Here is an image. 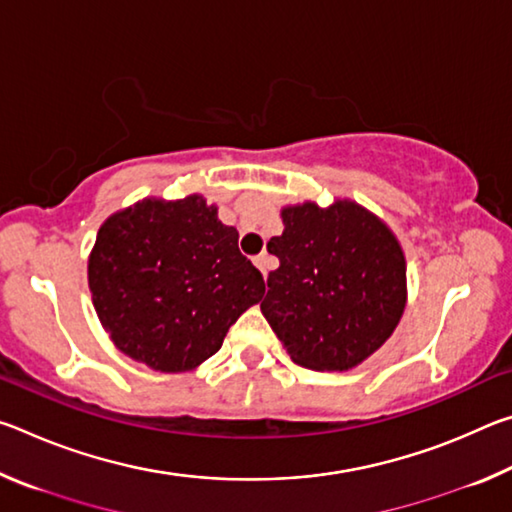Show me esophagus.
Returning <instances> with one entry per match:
<instances>
[{"mask_svg": "<svg viewBox=\"0 0 512 512\" xmlns=\"http://www.w3.org/2000/svg\"><path fill=\"white\" fill-rule=\"evenodd\" d=\"M253 262H255V266L259 268V271H262V275L266 277L268 275V268H271V257H268L266 253H262V255H257Z\"/></svg>", "mask_w": 512, "mask_h": 512, "instance_id": "34e87169", "label": "esophagus"}]
</instances>
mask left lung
Wrapping results in <instances>:
<instances>
[{"instance_id": "left-lung-1", "label": "left lung", "mask_w": 512, "mask_h": 512, "mask_svg": "<svg viewBox=\"0 0 512 512\" xmlns=\"http://www.w3.org/2000/svg\"><path fill=\"white\" fill-rule=\"evenodd\" d=\"M268 241L262 314L289 357L311 370H350L395 332L406 307V262L388 225L354 201L291 205Z\"/></svg>"}]
</instances>
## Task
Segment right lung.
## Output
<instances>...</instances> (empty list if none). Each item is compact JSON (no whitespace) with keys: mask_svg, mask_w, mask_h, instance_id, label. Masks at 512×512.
Returning a JSON list of instances; mask_svg holds the SVG:
<instances>
[{"mask_svg":"<svg viewBox=\"0 0 512 512\" xmlns=\"http://www.w3.org/2000/svg\"><path fill=\"white\" fill-rule=\"evenodd\" d=\"M239 232L192 194L144 198L108 216L88 259L101 325L128 357L187 372L221 350L230 325L264 296Z\"/></svg>","mask_w":512,"mask_h":512,"instance_id":"add662e5","label":"right lung"}]
</instances>
